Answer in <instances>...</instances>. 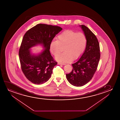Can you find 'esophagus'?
Here are the masks:
<instances>
[{
  "label": "esophagus",
  "mask_w": 120,
  "mask_h": 120,
  "mask_svg": "<svg viewBox=\"0 0 120 120\" xmlns=\"http://www.w3.org/2000/svg\"><path fill=\"white\" fill-rule=\"evenodd\" d=\"M58 64L59 65H65L66 64L65 63H62L58 62Z\"/></svg>",
  "instance_id": "esophagus-1"
}]
</instances>
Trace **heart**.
<instances>
[{
  "mask_svg": "<svg viewBox=\"0 0 120 120\" xmlns=\"http://www.w3.org/2000/svg\"><path fill=\"white\" fill-rule=\"evenodd\" d=\"M57 40H54L50 43V50L54 55L61 50L64 47V52L56 56V60L62 62H68L78 58L85 49L87 39L83 33H77L72 30H66L57 36Z\"/></svg>",
  "mask_w": 120,
  "mask_h": 120,
  "instance_id": "b5f03b06",
  "label": "heart"
}]
</instances>
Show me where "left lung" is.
I'll use <instances>...</instances> for the list:
<instances>
[{
	"label": "left lung",
	"instance_id": "obj_1",
	"mask_svg": "<svg viewBox=\"0 0 120 120\" xmlns=\"http://www.w3.org/2000/svg\"><path fill=\"white\" fill-rule=\"evenodd\" d=\"M85 34L86 45L83 54L72 64V71L66 75L68 82L75 86H82L89 82L97 70L100 59L98 41L94 33L84 25H79Z\"/></svg>",
	"mask_w": 120,
	"mask_h": 120
}]
</instances>
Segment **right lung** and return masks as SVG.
Listing matches in <instances>:
<instances>
[{
    "label": "right lung",
    "instance_id": "add662e5",
    "mask_svg": "<svg viewBox=\"0 0 120 120\" xmlns=\"http://www.w3.org/2000/svg\"><path fill=\"white\" fill-rule=\"evenodd\" d=\"M62 28L39 24L29 30L23 36L19 51L22 70L26 78L36 84L47 82L51 77L52 69L57 64L49 52L50 43ZM40 45L44 49L34 54L31 48Z\"/></svg>",
    "mask_w": 120,
    "mask_h": 120
}]
</instances>
